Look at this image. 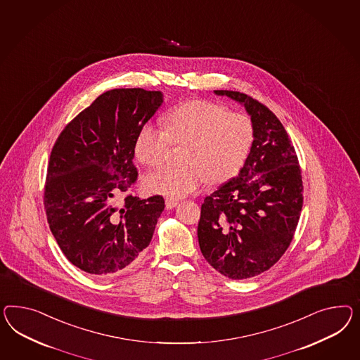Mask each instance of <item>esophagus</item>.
Listing matches in <instances>:
<instances>
[{
    "label": "esophagus",
    "mask_w": 360,
    "mask_h": 360,
    "mask_svg": "<svg viewBox=\"0 0 360 360\" xmlns=\"http://www.w3.org/2000/svg\"><path fill=\"white\" fill-rule=\"evenodd\" d=\"M178 205V200L176 199H173V198H166L165 205L167 210H173L174 207H176Z\"/></svg>",
    "instance_id": "obj_1"
}]
</instances>
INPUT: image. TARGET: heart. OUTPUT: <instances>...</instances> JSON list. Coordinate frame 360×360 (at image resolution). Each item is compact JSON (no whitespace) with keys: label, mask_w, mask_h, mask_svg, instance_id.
<instances>
[{"label":"heart","mask_w":360,"mask_h":360,"mask_svg":"<svg viewBox=\"0 0 360 360\" xmlns=\"http://www.w3.org/2000/svg\"><path fill=\"white\" fill-rule=\"evenodd\" d=\"M254 141V124L243 112L208 99H193L166 115V127L148 122L140 127L135 155L152 169L165 165L176 146L186 144L182 165L148 175L146 187L153 194L181 198L193 194L210 178L214 184L238 174Z\"/></svg>","instance_id":"1"}]
</instances>
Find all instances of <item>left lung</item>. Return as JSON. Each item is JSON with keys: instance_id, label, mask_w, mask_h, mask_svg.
Returning a JSON list of instances; mask_svg holds the SVG:
<instances>
[{"instance_id": "left-lung-1", "label": "left lung", "mask_w": 360, "mask_h": 360, "mask_svg": "<svg viewBox=\"0 0 360 360\" xmlns=\"http://www.w3.org/2000/svg\"><path fill=\"white\" fill-rule=\"evenodd\" d=\"M243 103L254 141L238 175L205 196L198 238L205 261L229 279L267 271L291 243L302 208V169L281 120L253 97L214 90Z\"/></svg>"}]
</instances>
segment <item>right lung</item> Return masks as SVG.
I'll return each instance as SVG.
<instances>
[{"label": "right lung", "mask_w": 360, "mask_h": 360, "mask_svg": "<svg viewBox=\"0 0 360 360\" xmlns=\"http://www.w3.org/2000/svg\"><path fill=\"white\" fill-rule=\"evenodd\" d=\"M161 103V91L108 90L69 122L52 148L44 210L61 252L82 271H122L152 240L165 200L131 194L132 161L137 132Z\"/></svg>", "instance_id": "obj_1"}]
</instances>
